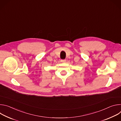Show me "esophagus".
<instances>
[{
  "mask_svg": "<svg viewBox=\"0 0 121 121\" xmlns=\"http://www.w3.org/2000/svg\"><path fill=\"white\" fill-rule=\"evenodd\" d=\"M61 62L62 63H65L66 62V60L64 59V60H61Z\"/></svg>",
  "mask_w": 121,
  "mask_h": 121,
  "instance_id": "obj_1",
  "label": "esophagus"
}]
</instances>
